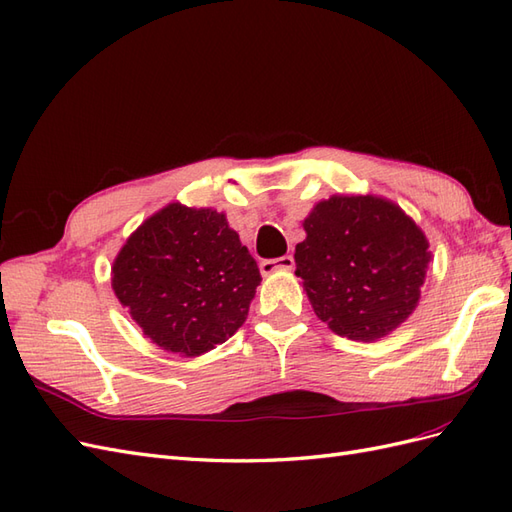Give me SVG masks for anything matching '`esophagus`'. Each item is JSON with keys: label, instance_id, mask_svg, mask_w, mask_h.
<instances>
[{"label": "esophagus", "instance_id": "obj_1", "mask_svg": "<svg viewBox=\"0 0 512 512\" xmlns=\"http://www.w3.org/2000/svg\"><path fill=\"white\" fill-rule=\"evenodd\" d=\"M295 265V258L286 254V256H280V258H267L260 262V273L262 275H269V273H275V271H290Z\"/></svg>", "mask_w": 512, "mask_h": 512}]
</instances>
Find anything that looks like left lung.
<instances>
[{
	"label": "left lung",
	"instance_id": "8db88e82",
	"mask_svg": "<svg viewBox=\"0 0 512 512\" xmlns=\"http://www.w3.org/2000/svg\"><path fill=\"white\" fill-rule=\"evenodd\" d=\"M295 247L316 316L338 336L379 340L409 319L431 252L405 211L377 196H331L303 219Z\"/></svg>",
	"mask_w": 512,
	"mask_h": 512
}]
</instances>
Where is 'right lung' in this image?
Returning a JSON list of instances; mask_svg holds the SVG:
<instances>
[{"label":"right lung","instance_id":"1","mask_svg":"<svg viewBox=\"0 0 512 512\" xmlns=\"http://www.w3.org/2000/svg\"><path fill=\"white\" fill-rule=\"evenodd\" d=\"M260 271L224 213L172 202L118 252L112 288L144 336L163 351L198 357L245 319Z\"/></svg>","mask_w":512,"mask_h":512}]
</instances>
